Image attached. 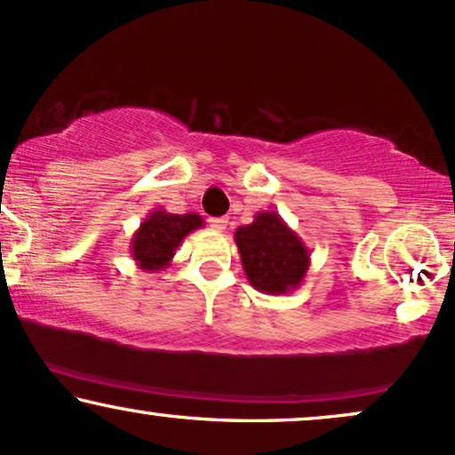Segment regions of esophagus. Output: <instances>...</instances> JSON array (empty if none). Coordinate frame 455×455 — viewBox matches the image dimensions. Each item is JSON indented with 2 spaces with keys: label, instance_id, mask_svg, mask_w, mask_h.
Returning a JSON list of instances; mask_svg holds the SVG:
<instances>
[{
  "label": "esophagus",
  "instance_id": "obj_1",
  "mask_svg": "<svg viewBox=\"0 0 455 455\" xmlns=\"http://www.w3.org/2000/svg\"><path fill=\"white\" fill-rule=\"evenodd\" d=\"M210 227L213 231H224L228 227V220L227 218H210Z\"/></svg>",
  "mask_w": 455,
  "mask_h": 455
}]
</instances>
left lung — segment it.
<instances>
[{"label": "left lung", "mask_w": 455, "mask_h": 455, "mask_svg": "<svg viewBox=\"0 0 455 455\" xmlns=\"http://www.w3.org/2000/svg\"><path fill=\"white\" fill-rule=\"evenodd\" d=\"M245 277L262 294L294 292L307 275L311 251L277 212H259L235 231Z\"/></svg>", "instance_id": "left-lung-1"}]
</instances>
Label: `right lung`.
<instances>
[{
	"instance_id": "right-lung-1",
	"label": "right lung",
	"mask_w": 455,
	"mask_h": 455,
	"mask_svg": "<svg viewBox=\"0 0 455 455\" xmlns=\"http://www.w3.org/2000/svg\"><path fill=\"white\" fill-rule=\"evenodd\" d=\"M204 224V218L195 212L169 213L163 207L152 210L131 237V256L138 269L146 273L165 271L184 237Z\"/></svg>"
}]
</instances>
